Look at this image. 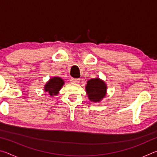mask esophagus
<instances>
[{
  "instance_id": "34e87169",
  "label": "esophagus",
  "mask_w": 157,
  "mask_h": 157,
  "mask_svg": "<svg viewBox=\"0 0 157 157\" xmlns=\"http://www.w3.org/2000/svg\"><path fill=\"white\" fill-rule=\"evenodd\" d=\"M71 81L72 82H74V83H78L80 81V79L79 78H71Z\"/></svg>"
}]
</instances>
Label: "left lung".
<instances>
[{
	"mask_svg": "<svg viewBox=\"0 0 157 157\" xmlns=\"http://www.w3.org/2000/svg\"><path fill=\"white\" fill-rule=\"evenodd\" d=\"M107 86L104 82L99 78L91 79L87 82L86 91L90 100L99 102L106 95Z\"/></svg>",
	"mask_w": 157,
	"mask_h": 157,
	"instance_id": "8db88e82",
	"label": "left lung"
}]
</instances>
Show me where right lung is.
<instances>
[{"label":"right lung","instance_id":"obj_1","mask_svg":"<svg viewBox=\"0 0 157 157\" xmlns=\"http://www.w3.org/2000/svg\"><path fill=\"white\" fill-rule=\"evenodd\" d=\"M63 83L64 82H63V79L60 78H52L45 85L44 89L46 92H48L50 95H57L58 91L62 88Z\"/></svg>","mask_w":157,"mask_h":157}]
</instances>
